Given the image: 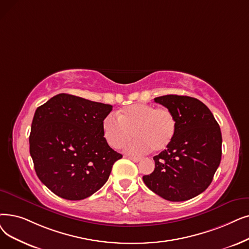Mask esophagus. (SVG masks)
Segmentation results:
<instances>
[{"label": "esophagus", "mask_w": 249, "mask_h": 249, "mask_svg": "<svg viewBox=\"0 0 249 249\" xmlns=\"http://www.w3.org/2000/svg\"><path fill=\"white\" fill-rule=\"evenodd\" d=\"M126 158H128L129 160H133V161H135V163H137V161H139L140 160V158H138V157H131V156H126Z\"/></svg>", "instance_id": "34e87169"}]
</instances>
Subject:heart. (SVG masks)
Returning a JSON list of instances; mask_svg holds the SVG:
<instances>
[{
	"instance_id": "1",
	"label": "heart",
	"mask_w": 249,
	"mask_h": 249,
	"mask_svg": "<svg viewBox=\"0 0 249 249\" xmlns=\"http://www.w3.org/2000/svg\"><path fill=\"white\" fill-rule=\"evenodd\" d=\"M177 130V119L168 107L147 104H134L118 113L107 115L103 121L104 137L113 148H121L134 136L127 146L130 154H144L149 150L166 149Z\"/></svg>"
}]
</instances>
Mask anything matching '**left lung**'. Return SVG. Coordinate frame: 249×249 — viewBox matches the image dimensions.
I'll return each instance as SVG.
<instances>
[{
  "label": "left lung",
  "mask_w": 249,
  "mask_h": 249,
  "mask_svg": "<svg viewBox=\"0 0 249 249\" xmlns=\"http://www.w3.org/2000/svg\"><path fill=\"white\" fill-rule=\"evenodd\" d=\"M155 102L174 113L177 130L167 149L154 157L155 170L142 177L143 182L167 200H188L210 186L220 165V126L209 107L197 99L168 94Z\"/></svg>",
  "instance_id": "8db88e82"
}]
</instances>
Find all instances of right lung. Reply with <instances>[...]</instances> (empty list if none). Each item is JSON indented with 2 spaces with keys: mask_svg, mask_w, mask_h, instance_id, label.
Returning <instances> with one entry per match:
<instances>
[{
  "mask_svg": "<svg viewBox=\"0 0 249 249\" xmlns=\"http://www.w3.org/2000/svg\"><path fill=\"white\" fill-rule=\"evenodd\" d=\"M113 107L60 93L38 107L29 151L39 180L56 196L80 200L98 191L122 158L104 137L103 121Z\"/></svg>",
  "mask_w": 249,
  "mask_h": 249,
  "instance_id": "1",
  "label": "right lung"
}]
</instances>
